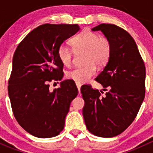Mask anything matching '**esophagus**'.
<instances>
[{
	"label": "esophagus",
	"instance_id": "1",
	"mask_svg": "<svg viewBox=\"0 0 153 153\" xmlns=\"http://www.w3.org/2000/svg\"><path fill=\"white\" fill-rule=\"evenodd\" d=\"M76 86H77V88H78V92H80V90H81V84H80V83L76 82Z\"/></svg>",
	"mask_w": 153,
	"mask_h": 153
}]
</instances>
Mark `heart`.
<instances>
[{
	"label": "heart",
	"mask_w": 153,
	"mask_h": 153,
	"mask_svg": "<svg viewBox=\"0 0 153 153\" xmlns=\"http://www.w3.org/2000/svg\"><path fill=\"white\" fill-rule=\"evenodd\" d=\"M72 48L62 44L58 48V54L62 64L70 66L73 60L74 54L84 53L82 67L74 68L67 73L69 79L78 83L86 82L95 75L96 66H105L112 55V46L110 40L105 35H100L96 32L84 30L71 39Z\"/></svg>",
	"instance_id": "1"
}]
</instances>
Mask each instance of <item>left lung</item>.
Masks as SVG:
<instances>
[{"mask_svg":"<svg viewBox=\"0 0 153 153\" xmlns=\"http://www.w3.org/2000/svg\"><path fill=\"white\" fill-rule=\"evenodd\" d=\"M101 30L110 40L112 55L95 81L106 91L81 87L83 116L88 130L96 136L111 138L123 132L137 116L145 96L146 68L135 41L125 29L101 24Z\"/></svg>","mask_w":153,"mask_h":153,"instance_id":"8db88e82","label":"left lung"}]
</instances>
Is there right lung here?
I'll return each instance as SVG.
<instances>
[{"label": "right lung", "instance_id": "right-lung-1", "mask_svg": "<svg viewBox=\"0 0 153 153\" xmlns=\"http://www.w3.org/2000/svg\"><path fill=\"white\" fill-rule=\"evenodd\" d=\"M78 30V24H43L31 31L15 49L9 97L16 121L34 136L52 138L64 129L78 88L66 80L50 92L49 83L62 79L64 64L58 48Z\"/></svg>", "mask_w": 153, "mask_h": 153}]
</instances>
